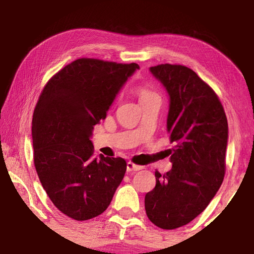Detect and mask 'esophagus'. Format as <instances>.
I'll list each match as a JSON object with an SVG mask.
<instances>
[{
	"label": "esophagus",
	"mask_w": 254,
	"mask_h": 254,
	"mask_svg": "<svg viewBox=\"0 0 254 254\" xmlns=\"http://www.w3.org/2000/svg\"><path fill=\"white\" fill-rule=\"evenodd\" d=\"M141 169H143V166L135 165V163H133L131 161H128L127 163V171H137V170H141Z\"/></svg>",
	"instance_id": "esophagus-1"
}]
</instances>
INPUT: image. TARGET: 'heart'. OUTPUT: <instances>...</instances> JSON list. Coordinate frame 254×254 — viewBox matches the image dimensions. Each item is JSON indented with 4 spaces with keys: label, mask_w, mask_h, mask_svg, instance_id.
<instances>
[{
    "label": "heart",
    "mask_w": 254,
    "mask_h": 254,
    "mask_svg": "<svg viewBox=\"0 0 254 254\" xmlns=\"http://www.w3.org/2000/svg\"><path fill=\"white\" fill-rule=\"evenodd\" d=\"M137 95H139L140 102L144 101V100H148V98H151V97H154V96H158L156 93L151 91V89H149L147 87H143V86L137 89Z\"/></svg>",
    "instance_id": "heart-1"
}]
</instances>
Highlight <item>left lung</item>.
<instances>
[{
	"label": "left lung",
	"mask_w": 254,
	"mask_h": 254,
	"mask_svg": "<svg viewBox=\"0 0 254 254\" xmlns=\"http://www.w3.org/2000/svg\"><path fill=\"white\" fill-rule=\"evenodd\" d=\"M170 97L167 128L173 168L156 170V187L144 198L145 213L163 230L178 229L207 207L225 175L227 119L217 94L190 68H150Z\"/></svg>",
	"instance_id": "8db88e82"
}]
</instances>
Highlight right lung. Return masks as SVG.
Segmentation results:
<instances>
[{
    "mask_svg": "<svg viewBox=\"0 0 254 254\" xmlns=\"http://www.w3.org/2000/svg\"><path fill=\"white\" fill-rule=\"evenodd\" d=\"M135 69V63L79 58L41 91L32 119L34 167L54 205L72 220L104 212L126 174V160L96 157L89 137Z\"/></svg>",
    "mask_w": 254,
    "mask_h": 254,
    "instance_id": "add662e5",
    "label": "right lung"
}]
</instances>
